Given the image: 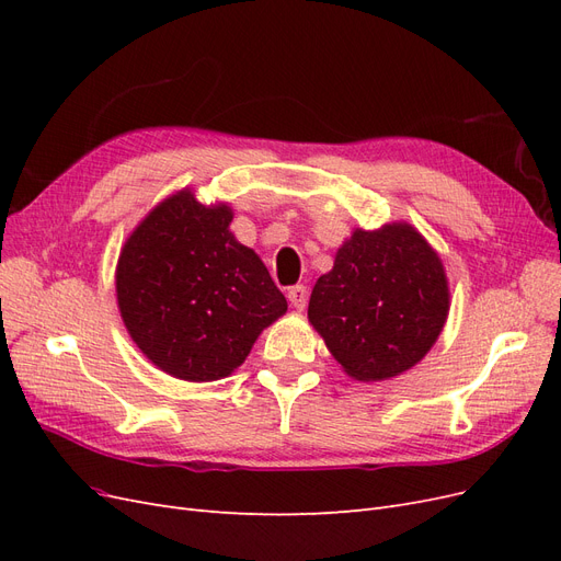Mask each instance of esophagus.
<instances>
[{"instance_id": "obj_1", "label": "esophagus", "mask_w": 561, "mask_h": 561, "mask_svg": "<svg viewBox=\"0 0 561 561\" xmlns=\"http://www.w3.org/2000/svg\"><path fill=\"white\" fill-rule=\"evenodd\" d=\"M287 299H290V304H293V307H295L297 311L307 309V304H309V290H307V285H293L290 290H287Z\"/></svg>"}]
</instances>
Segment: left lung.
I'll return each mask as SVG.
<instances>
[{
	"mask_svg": "<svg viewBox=\"0 0 561 561\" xmlns=\"http://www.w3.org/2000/svg\"><path fill=\"white\" fill-rule=\"evenodd\" d=\"M447 311L443 262L410 225L355 229L309 301L311 325L358 381L414 367L443 332Z\"/></svg>",
	"mask_w": 561,
	"mask_h": 561,
	"instance_id": "obj_1",
	"label": "left lung"
}]
</instances>
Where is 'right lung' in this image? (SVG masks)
Wrapping results in <instances>:
<instances>
[{"label": "right lung", "instance_id": "obj_1", "mask_svg": "<svg viewBox=\"0 0 561 561\" xmlns=\"http://www.w3.org/2000/svg\"><path fill=\"white\" fill-rule=\"evenodd\" d=\"M227 206L180 192L130 233L116 266V299L133 342L184 381L229 377L287 311L266 266L229 231Z\"/></svg>", "mask_w": 561, "mask_h": 561}]
</instances>
